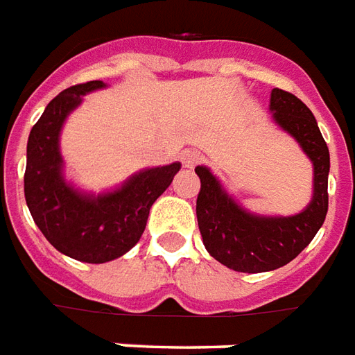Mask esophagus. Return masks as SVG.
I'll return each mask as SVG.
<instances>
[{
    "mask_svg": "<svg viewBox=\"0 0 355 355\" xmlns=\"http://www.w3.org/2000/svg\"><path fill=\"white\" fill-rule=\"evenodd\" d=\"M202 153H198V150H185L182 155V162L185 168H195L197 164L202 162Z\"/></svg>",
    "mask_w": 355,
    "mask_h": 355,
    "instance_id": "obj_1",
    "label": "esophagus"
}]
</instances>
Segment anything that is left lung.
Here are the masks:
<instances>
[{"label":"left lung","mask_w":355,"mask_h":355,"mask_svg":"<svg viewBox=\"0 0 355 355\" xmlns=\"http://www.w3.org/2000/svg\"><path fill=\"white\" fill-rule=\"evenodd\" d=\"M270 109L275 122L313 162V198L304 212L291 218L252 216L223 193L210 170L202 166L195 170L200 180L197 220L206 250L230 270L243 273L277 270L294 260L315 237L329 208V149L311 110L279 87L271 92Z\"/></svg>","instance_id":"obj_1"}]
</instances>
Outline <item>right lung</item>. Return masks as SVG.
I'll use <instances>...</instances> for the list:
<instances>
[{
	"instance_id": "add662e5",
	"label": "right lung",
	"mask_w": 355,
	"mask_h": 355,
	"mask_svg": "<svg viewBox=\"0 0 355 355\" xmlns=\"http://www.w3.org/2000/svg\"><path fill=\"white\" fill-rule=\"evenodd\" d=\"M101 80L70 85L53 99L28 137L24 197L34 222L59 252L87 263L110 262L141 239L149 210L182 164L173 162L133 175L122 189L92 198L62 182L59 132L82 95Z\"/></svg>"
}]
</instances>
